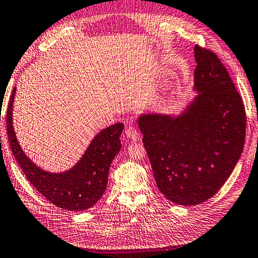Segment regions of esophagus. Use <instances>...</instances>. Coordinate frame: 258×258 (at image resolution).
<instances>
[{
  "instance_id": "1",
  "label": "esophagus",
  "mask_w": 258,
  "mask_h": 258,
  "mask_svg": "<svg viewBox=\"0 0 258 258\" xmlns=\"http://www.w3.org/2000/svg\"><path fill=\"white\" fill-rule=\"evenodd\" d=\"M125 135H126V137H128L129 140H132V141H137L138 138H140V134H138L137 129L135 128L134 125H129V126H126V129H125Z\"/></svg>"
}]
</instances>
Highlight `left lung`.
<instances>
[{"label":"left lung","instance_id":"obj_1","mask_svg":"<svg viewBox=\"0 0 258 258\" xmlns=\"http://www.w3.org/2000/svg\"><path fill=\"white\" fill-rule=\"evenodd\" d=\"M195 98L179 116L143 114L138 126L156 183L170 202L197 205L216 195L242 153L245 110L212 50L195 46Z\"/></svg>","mask_w":258,"mask_h":258}]
</instances>
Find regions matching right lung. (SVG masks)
Masks as SVG:
<instances>
[{
    "label": "right lung",
    "mask_w": 258,
    "mask_h": 258,
    "mask_svg": "<svg viewBox=\"0 0 258 258\" xmlns=\"http://www.w3.org/2000/svg\"><path fill=\"white\" fill-rule=\"evenodd\" d=\"M13 90L7 108V132L10 148L27 181L57 208L82 211L93 207L104 195L110 164L121 149L123 123L101 130L91 142L84 156L73 168L63 173H48L35 166L19 145L13 126Z\"/></svg>",
    "instance_id": "right-lung-1"
}]
</instances>
